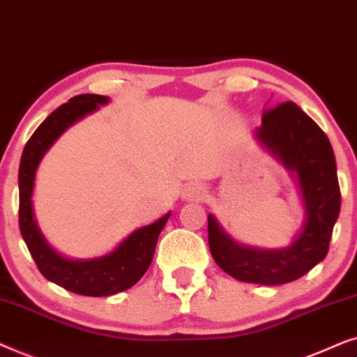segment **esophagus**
Wrapping results in <instances>:
<instances>
[{"mask_svg":"<svg viewBox=\"0 0 357 357\" xmlns=\"http://www.w3.org/2000/svg\"><path fill=\"white\" fill-rule=\"evenodd\" d=\"M206 189L201 184H189V186L184 188L183 196L184 199H189V201H202L206 197Z\"/></svg>","mask_w":357,"mask_h":357,"instance_id":"34e87169","label":"esophagus"}]
</instances>
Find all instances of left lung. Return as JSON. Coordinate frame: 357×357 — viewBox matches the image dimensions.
I'll list each match as a JSON object with an SVG mask.
<instances>
[{
    "instance_id": "1",
    "label": "left lung",
    "mask_w": 357,
    "mask_h": 357,
    "mask_svg": "<svg viewBox=\"0 0 357 357\" xmlns=\"http://www.w3.org/2000/svg\"><path fill=\"white\" fill-rule=\"evenodd\" d=\"M256 135L289 169L297 171L307 207L305 225L289 248L264 251L236 245L208 215V248L231 278L278 286L302 278L325 259L340 215L341 191L330 140L296 102H281L264 111Z\"/></svg>"
}]
</instances>
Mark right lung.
<instances>
[{
  "label": "right lung",
  "mask_w": 357,
  "mask_h": 357,
  "mask_svg": "<svg viewBox=\"0 0 357 357\" xmlns=\"http://www.w3.org/2000/svg\"><path fill=\"white\" fill-rule=\"evenodd\" d=\"M107 101L99 94H79L56 107L27 140L19 165V230L27 250L44 278L66 291L88 297L114 296L139 282L153 259L158 235L169 217L166 213L158 222L139 228L112 253L91 261L61 258L42 238L31 201L39 161L66 127Z\"/></svg>",
  "instance_id": "add662e5"
}]
</instances>
